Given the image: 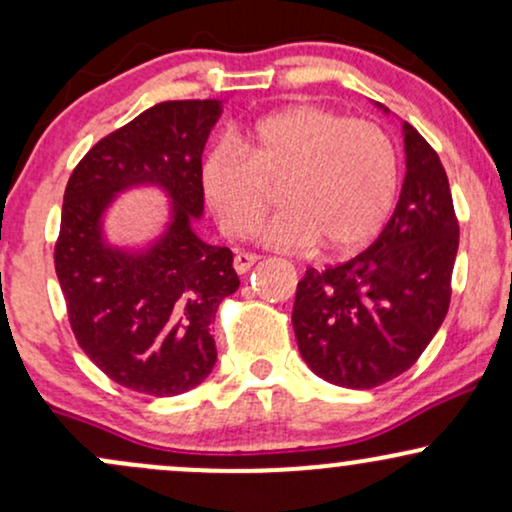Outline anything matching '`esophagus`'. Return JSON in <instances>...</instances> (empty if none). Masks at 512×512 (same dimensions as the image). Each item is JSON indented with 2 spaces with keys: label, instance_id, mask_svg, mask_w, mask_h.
<instances>
[{
  "label": "esophagus",
  "instance_id": "esophagus-1",
  "mask_svg": "<svg viewBox=\"0 0 512 512\" xmlns=\"http://www.w3.org/2000/svg\"><path fill=\"white\" fill-rule=\"evenodd\" d=\"M257 260H260V257L252 255V252H238L236 260H233V267H236L238 274H245V272H250V267H252V264H255Z\"/></svg>",
  "mask_w": 512,
  "mask_h": 512
}]
</instances>
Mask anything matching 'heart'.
<instances>
[{
  "mask_svg": "<svg viewBox=\"0 0 512 512\" xmlns=\"http://www.w3.org/2000/svg\"><path fill=\"white\" fill-rule=\"evenodd\" d=\"M207 207L226 236H245L279 185L264 245L349 255L375 238L397 197V151L383 127L301 103L264 115L199 163Z\"/></svg>",
  "mask_w": 512,
  "mask_h": 512,
  "instance_id": "heart-1",
  "label": "heart"
}]
</instances>
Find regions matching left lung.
Wrapping results in <instances>:
<instances>
[{
  "mask_svg": "<svg viewBox=\"0 0 512 512\" xmlns=\"http://www.w3.org/2000/svg\"><path fill=\"white\" fill-rule=\"evenodd\" d=\"M402 137L407 173L383 233L354 260L308 269L293 303L303 361L317 378L351 390L378 387L414 366L448 315L460 245L448 175L409 122Z\"/></svg>",
  "mask_w": 512,
  "mask_h": 512,
  "instance_id": "1",
  "label": "left lung"
}]
</instances>
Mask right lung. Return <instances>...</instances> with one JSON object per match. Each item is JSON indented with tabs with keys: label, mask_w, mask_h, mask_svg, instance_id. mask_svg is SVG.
Segmentation results:
<instances>
[{
	"label": "right lung",
	"mask_w": 512,
	"mask_h": 512,
	"mask_svg": "<svg viewBox=\"0 0 512 512\" xmlns=\"http://www.w3.org/2000/svg\"><path fill=\"white\" fill-rule=\"evenodd\" d=\"M223 101H166L81 158L62 202L55 272L76 342L117 385L173 397L209 378L216 310L238 291L233 252L204 243L199 163ZM158 189L169 202L144 244H115L104 221L122 194Z\"/></svg>",
	"instance_id": "right-lung-1"
}]
</instances>
